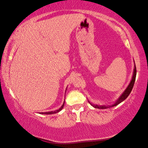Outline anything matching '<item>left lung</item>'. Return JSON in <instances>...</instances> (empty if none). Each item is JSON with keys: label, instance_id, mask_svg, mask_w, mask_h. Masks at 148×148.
<instances>
[{"label": "left lung", "instance_id": "left-lung-1", "mask_svg": "<svg viewBox=\"0 0 148 148\" xmlns=\"http://www.w3.org/2000/svg\"><path fill=\"white\" fill-rule=\"evenodd\" d=\"M136 65H135V68H134V75H133V77H132V79L131 81V82H130V85H128V87H127V89H126L125 90V91L123 92V94L121 95V97L119 98L118 99H117V101L116 102H115V104L112 105V106H95V105L93 104H91V103L89 102V103L91 105V106H93V107H94V108H98V109H107L108 108H109V107H113V106H117V105H118L121 102L125 100L126 98H127L128 96H129V95L130 94V93H131L132 90L133 89V87H134V83H135V81H136Z\"/></svg>", "mask_w": 148, "mask_h": 148}]
</instances>
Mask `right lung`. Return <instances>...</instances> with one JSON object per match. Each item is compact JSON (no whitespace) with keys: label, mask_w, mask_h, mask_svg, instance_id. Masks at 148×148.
<instances>
[{"label":"right lung","mask_w":148,"mask_h":148,"mask_svg":"<svg viewBox=\"0 0 148 148\" xmlns=\"http://www.w3.org/2000/svg\"><path fill=\"white\" fill-rule=\"evenodd\" d=\"M64 104H65V102L63 103V106H62L61 108H60L59 110H55V111H50V112H45V113H41V114H47V115H48V114H53V113H58V112H59L60 111H61L62 109H63V106H64Z\"/></svg>","instance_id":"add662e5"}]
</instances>
